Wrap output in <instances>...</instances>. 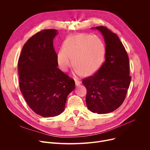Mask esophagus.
Segmentation results:
<instances>
[{
    "label": "esophagus",
    "instance_id": "obj_1",
    "mask_svg": "<svg viewBox=\"0 0 150 150\" xmlns=\"http://www.w3.org/2000/svg\"><path fill=\"white\" fill-rule=\"evenodd\" d=\"M75 85L76 86H79V85L81 84V81L78 80L77 79H75Z\"/></svg>",
    "mask_w": 150,
    "mask_h": 150
}]
</instances>
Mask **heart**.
Segmentation results:
<instances>
[{
    "instance_id": "obj_1",
    "label": "heart",
    "mask_w": 150,
    "mask_h": 150,
    "mask_svg": "<svg viewBox=\"0 0 150 150\" xmlns=\"http://www.w3.org/2000/svg\"><path fill=\"white\" fill-rule=\"evenodd\" d=\"M104 53V45L98 37L80 34L65 41L57 54V62L60 69L67 71L71 65V58L76 74L91 75L101 67Z\"/></svg>"
}]
</instances>
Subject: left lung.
<instances>
[{"label":"left lung","mask_w":150,"mask_h":150,"mask_svg":"<svg viewBox=\"0 0 150 150\" xmlns=\"http://www.w3.org/2000/svg\"><path fill=\"white\" fill-rule=\"evenodd\" d=\"M102 34L105 44V61L93 76L83 79L87 90L86 104L93 113H110L121 105L131 80L129 61L119 37L104 26L93 27Z\"/></svg>","instance_id":"obj_1"}]
</instances>
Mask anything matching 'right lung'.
<instances>
[{"instance_id": "obj_1", "label": "right lung", "mask_w": 150, "mask_h": 150, "mask_svg": "<svg viewBox=\"0 0 150 150\" xmlns=\"http://www.w3.org/2000/svg\"><path fill=\"white\" fill-rule=\"evenodd\" d=\"M57 34L56 30H44L32 36L18 63L20 90L33 111L44 117L62 113L75 87L74 80L57 68L53 42Z\"/></svg>"}]
</instances>
